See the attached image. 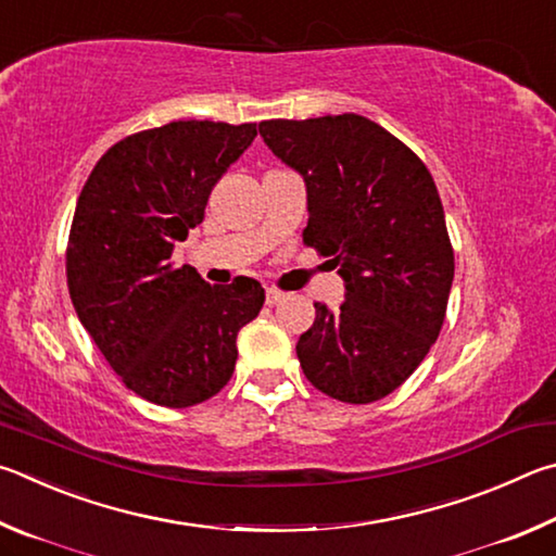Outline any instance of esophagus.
<instances>
[{"mask_svg": "<svg viewBox=\"0 0 556 556\" xmlns=\"http://www.w3.org/2000/svg\"><path fill=\"white\" fill-rule=\"evenodd\" d=\"M280 300H286V293H280L278 288H268V290H266V303H268V305H278Z\"/></svg>", "mask_w": 556, "mask_h": 556, "instance_id": "34e87169", "label": "esophagus"}]
</instances>
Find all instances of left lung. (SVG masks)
<instances>
[{
    "instance_id": "left-lung-1",
    "label": "left lung",
    "mask_w": 556,
    "mask_h": 556,
    "mask_svg": "<svg viewBox=\"0 0 556 556\" xmlns=\"http://www.w3.org/2000/svg\"><path fill=\"white\" fill-rule=\"evenodd\" d=\"M268 149L305 178V247L332 256L346 300L315 303L300 366L317 391L374 403L413 376L440 337L454 249L427 165L383 126L358 114L270 119Z\"/></svg>"
}]
</instances>
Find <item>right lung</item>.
Segmentation results:
<instances>
[{"instance_id": "1", "label": "right lung", "mask_w": 556, "mask_h": 556, "mask_svg": "<svg viewBox=\"0 0 556 556\" xmlns=\"http://www.w3.org/2000/svg\"><path fill=\"white\" fill-rule=\"evenodd\" d=\"M253 139L256 124L207 119L131 134L97 161L77 198L67 290L106 364L143 401L190 407L217 395L237 364L239 329L261 313L258 280L210 286L170 261Z\"/></svg>"}]
</instances>
